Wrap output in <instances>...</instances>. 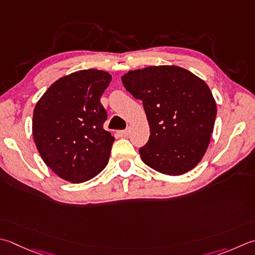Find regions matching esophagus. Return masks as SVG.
I'll list each match as a JSON object with an SVG mask.
<instances>
[{
    "label": "esophagus",
    "mask_w": 255,
    "mask_h": 255,
    "mask_svg": "<svg viewBox=\"0 0 255 255\" xmlns=\"http://www.w3.org/2000/svg\"><path fill=\"white\" fill-rule=\"evenodd\" d=\"M118 134L121 137L125 138V137H127L128 134H129V130H128V129H126V130H121V131H118Z\"/></svg>",
    "instance_id": "obj_1"
}]
</instances>
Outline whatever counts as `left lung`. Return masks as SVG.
I'll use <instances>...</instances> for the list:
<instances>
[{"instance_id":"left-lung-1","label":"left lung","mask_w":255,"mask_h":255,"mask_svg":"<svg viewBox=\"0 0 255 255\" xmlns=\"http://www.w3.org/2000/svg\"><path fill=\"white\" fill-rule=\"evenodd\" d=\"M125 88L142 101L150 137L139 149L153 170L180 176L202 160L211 139L217 104L206 82L176 65L148 66L122 77Z\"/></svg>"}]
</instances>
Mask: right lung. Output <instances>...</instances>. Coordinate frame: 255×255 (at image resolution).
Here are the masks:
<instances>
[{"mask_svg":"<svg viewBox=\"0 0 255 255\" xmlns=\"http://www.w3.org/2000/svg\"><path fill=\"white\" fill-rule=\"evenodd\" d=\"M111 82L105 71L75 72L54 82L35 105L34 142L64 180L88 181L107 166L115 138L103 127L107 114L101 97Z\"/></svg>","mask_w":255,"mask_h":255,"instance_id":"obj_1","label":"right lung"}]
</instances>
